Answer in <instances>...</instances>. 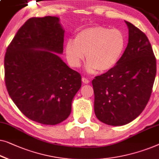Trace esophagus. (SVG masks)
I'll return each mask as SVG.
<instances>
[{"instance_id": "1", "label": "esophagus", "mask_w": 159, "mask_h": 159, "mask_svg": "<svg viewBox=\"0 0 159 159\" xmlns=\"http://www.w3.org/2000/svg\"><path fill=\"white\" fill-rule=\"evenodd\" d=\"M82 82H83L84 84L89 83V80L87 79V78H86V77H82Z\"/></svg>"}]
</instances>
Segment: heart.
I'll return each instance as SVG.
<instances>
[{"label": "heart", "instance_id": "b5f03b06", "mask_svg": "<svg viewBox=\"0 0 159 159\" xmlns=\"http://www.w3.org/2000/svg\"><path fill=\"white\" fill-rule=\"evenodd\" d=\"M126 47V36L120 29L98 25L78 31L74 40L66 41L65 53L73 67L80 66L86 54L87 72H107L119 63Z\"/></svg>", "mask_w": 159, "mask_h": 159}]
</instances>
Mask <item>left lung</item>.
Instances as JSON below:
<instances>
[{
  "mask_svg": "<svg viewBox=\"0 0 159 159\" xmlns=\"http://www.w3.org/2000/svg\"><path fill=\"white\" fill-rule=\"evenodd\" d=\"M128 43L115 68L93 80L94 110L99 120L123 125L146 107L156 74V60L146 34L130 22Z\"/></svg>",
  "mask_w": 159,
  "mask_h": 159,
  "instance_id": "obj_1",
  "label": "left lung"
}]
</instances>
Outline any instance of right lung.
<instances>
[{"label": "right lung", "instance_id": "add662e5", "mask_svg": "<svg viewBox=\"0 0 159 159\" xmlns=\"http://www.w3.org/2000/svg\"><path fill=\"white\" fill-rule=\"evenodd\" d=\"M59 18L33 17L18 29L4 58L8 93L31 120L56 125L68 118L81 87V75L69 67L62 54L64 31Z\"/></svg>", "mask_w": 159, "mask_h": 159}]
</instances>
